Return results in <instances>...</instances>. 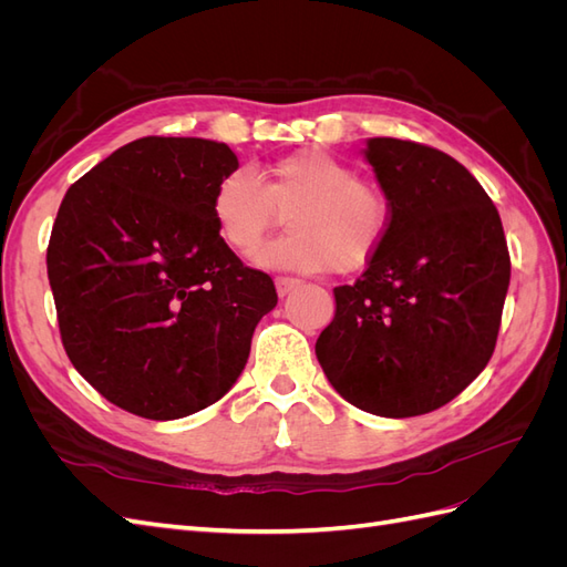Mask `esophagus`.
<instances>
[{"label": "esophagus", "instance_id": "obj_1", "mask_svg": "<svg viewBox=\"0 0 567 567\" xmlns=\"http://www.w3.org/2000/svg\"><path fill=\"white\" fill-rule=\"evenodd\" d=\"M274 286H277L279 298H284V296L290 293V290H296L300 286V281L298 279H290V277H277V279H274Z\"/></svg>", "mask_w": 567, "mask_h": 567}]
</instances>
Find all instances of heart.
I'll return each mask as SVG.
<instances>
[{"label": "heart", "mask_w": 567, "mask_h": 567, "mask_svg": "<svg viewBox=\"0 0 567 567\" xmlns=\"http://www.w3.org/2000/svg\"><path fill=\"white\" fill-rule=\"evenodd\" d=\"M210 213L236 255H252L286 213L288 231L257 252V265L348 274L379 252L390 227V203L379 184L321 148L274 161L262 182L236 167L215 184Z\"/></svg>", "instance_id": "b5f03b06"}]
</instances>
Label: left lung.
<instances>
[{
	"mask_svg": "<svg viewBox=\"0 0 567 567\" xmlns=\"http://www.w3.org/2000/svg\"><path fill=\"white\" fill-rule=\"evenodd\" d=\"M364 156L390 203L367 271L333 288L317 340L331 385L375 416H421L452 402L489 362L511 257L485 188L447 153L375 136Z\"/></svg>",
	"mask_w": 567,
	"mask_h": 567,
	"instance_id": "8db88e82",
	"label": "left lung"
}]
</instances>
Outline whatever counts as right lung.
<instances>
[{"label": "right lung", "instance_id": "right-lung-1", "mask_svg": "<svg viewBox=\"0 0 567 567\" xmlns=\"http://www.w3.org/2000/svg\"><path fill=\"white\" fill-rule=\"evenodd\" d=\"M236 167L227 144L144 136L65 192L47 248L63 348L130 414L173 421L225 398L277 307L269 274L213 221L215 184Z\"/></svg>", "mask_w": 567, "mask_h": 567}]
</instances>
